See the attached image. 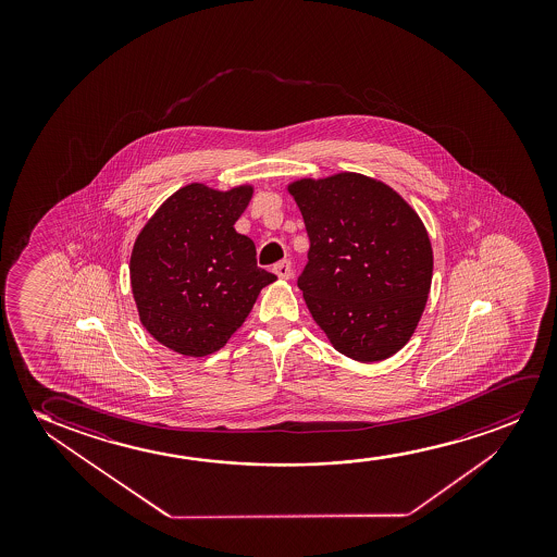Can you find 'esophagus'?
I'll return each mask as SVG.
<instances>
[{"instance_id":"1","label":"esophagus","mask_w":557,"mask_h":557,"mask_svg":"<svg viewBox=\"0 0 557 557\" xmlns=\"http://www.w3.org/2000/svg\"><path fill=\"white\" fill-rule=\"evenodd\" d=\"M274 272L280 280H289L290 274H293L289 260H282V262H277L274 267Z\"/></svg>"}]
</instances>
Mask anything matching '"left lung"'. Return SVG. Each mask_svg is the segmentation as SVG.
<instances>
[{"label": "left lung", "instance_id": "1", "mask_svg": "<svg viewBox=\"0 0 557 557\" xmlns=\"http://www.w3.org/2000/svg\"><path fill=\"white\" fill-rule=\"evenodd\" d=\"M310 237L298 287L335 350L363 363L409 343L426 306L434 255L426 228L388 184L359 173L287 186Z\"/></svg>", "mask_w": 557, "mask_h": 557}]
</instances>
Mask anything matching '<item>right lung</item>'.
<instances>
[{"label": "right lung", "mask_w": 557, "mask_h": 557, "mask_svg": "<svg viewBox=\"0 0 557 557\" xmlns=\"http://www.w3.org/2000/svg\"><path fill=\"white\" fill-rule=\"evenodd\" d=\"M252 186L228 191L191 183L161 203L131 252V289L146 331L190 358L221 350L242 327L260 289L277 277L234 224Z\"/></svg>", "instance_id": "1"}]
</instances>
